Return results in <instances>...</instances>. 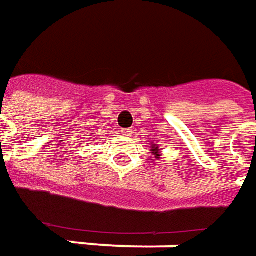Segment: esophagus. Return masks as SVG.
I'll use <instances>...</instances> for the list:
<instances>
[{"label": "esophagus", "mask_w": 256, "mask_h": 256, "mask_svg": "<svg viewBox=\"0 0 256 256\" xmlns=\"http://www.w3.org/2000/svg\"><path fill=\"white\" fill-rule=\"evenodd\" d=\"M122 134L124 137H130V136H133V132H132V128H122Z\"/></svg>", "instance_id": "obj_1"}]
</instances>
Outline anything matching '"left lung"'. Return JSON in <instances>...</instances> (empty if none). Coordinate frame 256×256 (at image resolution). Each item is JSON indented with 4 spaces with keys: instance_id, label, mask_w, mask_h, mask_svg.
<instances>
[{
    "instance_id": "left-lung-1",
    "label": "left lung",
    "mask_w": 256,
    "mask_h": 256,
    "mask_svg": "<svg viewBox=\"0 0 256 256\" xmlns=\"http://www.w3.org/2000/svg\"><path fill=\"white\" fill-rule=\"evenodd\" d=\"M151 147H152V148H151L152 154H154L157 158H160V154H158V146H151Z\"/></svg>"
}]
</instances>
